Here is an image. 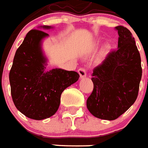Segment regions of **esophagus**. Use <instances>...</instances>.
<instances>
[{"mask_svg": "<svg viewBox=\"0 0 148 148\" xmlns=\"http://www.w3.org/2000/svg\"><path fill=\"white\" fill-rule=\"evenodd\" d=\"M77 72H78L81 78H84V77H86V71H85V68H80L77 71Z\"/></svg>", "mask_w": 148, "mask_h": 148, "instance_id": "1", "label": "esophagus"}]
</instances>
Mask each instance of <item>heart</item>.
Segmentation results:
<instances>
[{
  "label": "heart",
  "instance_id": "heart-1",
  "mask_svg": "<svg viewBox=\"0 0 148 148\" xmlns=\"http://www.w3.org/2000/svg\"><path fill=\"white\" fill-rule=\"evenodd\" d=\"M109 48H110V47H109V45H107L104 47V49H103V52H108V50H109Z\"/></svg>",
  "mask_w": 148,
  "mask_h": 148
}]
</instances>
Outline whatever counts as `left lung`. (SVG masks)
I'll use <instances>...</instances> for the list:
<instances>
[{"mask_svg": "<svg viewBox=\"0 0 148 148\" xmlns=\"http://www.w3.org/2000/svg\"><path fill=\"white\" fill-rule=\"evenodd\" d=\"M115 29L118 49L94 68L93 91L86 102L92 115L109 121L118 119L134 103L142 77L140 55L132 33L122 26Z\"/></svg>", "mask_w": 148, "mask_h": 148, "instance_id": "1", "label": "left lung"}]
</instances>
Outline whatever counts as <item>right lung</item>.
Wrapping results in <instances>:
<instances>
[{"label": "right lung", "instance_id": "obj_1", "mask_svg": "<svg viewBox=\"0 0 148 148\" xmlns=\"http://www.w3.org/2000/svg\"><path fill=\"white\" fill-rule=\"evenodd\" d=\"M39 28L49 29L50 26ZM49 37L40 29L27 33L16 50L9 73L11 94L16 108L27 118L48 119L57 111L64 89L77 82L79 74L60 68L46 71L42 40Z\"/></svg>", "mask_w": 148, "mask_h": 148}]
</instances>
